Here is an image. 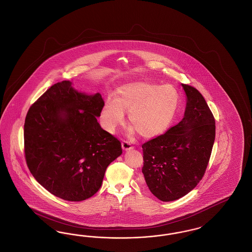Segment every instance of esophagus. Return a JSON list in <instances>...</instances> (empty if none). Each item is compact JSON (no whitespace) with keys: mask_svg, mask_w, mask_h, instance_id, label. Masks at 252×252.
<instances>
[{"mask_svg":"<svg viewBox=\"0 0 252 252\" xmlns=\"http://www.w3.org/2000/svg\"><path fill=\"white\" fill-rule=\"evenodd\" d=\"M122 149H123L124 151H129V150L133 149V146L131 145L128 141L124 140V141L122 142Z\"/></svg>","mask_w":252,"mask_h":252,"instance_id":"obj_1","label":"esophagus"}]
</instances>
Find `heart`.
Masks as SVG:
<instances>
[{
    "instance_id": "obj_1",
    "label": "heart",
    "mask_w": 252,
    "mask_h": 252,
    "mask_svg": "<svg viewBox=\"0 0 252 252\" xmlns=\"http://www.w3.org/2000/svg\"><path fill=\"white\" fill-rule=\"evenodd\" d=\"M179 104L180 94L170 85L131 83L117 90L115 99H105L100 113L101 125L105 130L112 133L124 123V112H126L133 126L129 128L130 134L138 131L142 138H157L170 126Z\"/></svg>"
}]
</instances>
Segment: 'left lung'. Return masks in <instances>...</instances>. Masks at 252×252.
<instances>
[{
  "instance_id": "left-lung-1",
  "label": "left lung",
  "mask_w": 252,
  "mask_h": 252,
  "mask_svg": "<svg viewBox=\"0 0 252 252\" xmlns=\"http://www.w3.org/2000/svg\"><path fill=\"white\" fill-rule=\"evenodd\" d=\"M183 120L142 145V173L152 193L164 202L186 195L202 180L215 140V119L199 91L182 84Z\"/></svg>"
}]
</instances>
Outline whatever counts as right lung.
Masks as SVG:
<instances>
[{
	"instance_id": "obj_1",
	"label": "right lung",
	"mask_w": 252,
	"mask_h": 252,
	"mask_svg": "<svg viewBox=\"0 0 252 252\" xmlns=\"http://www.w3.org/2000/svg\"><path fill=\"white\" fill-rule=\"evenodd\" d=\"M99 93L79 92L69 81L53 85L32 105L24 125L27 165L55 196L83 201L101 187L107 166L122 155L121 143L96 118Z\"/></svg>"
}]
</instances>
